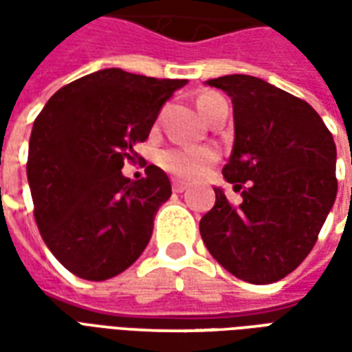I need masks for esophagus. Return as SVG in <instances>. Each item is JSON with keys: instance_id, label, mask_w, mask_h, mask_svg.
Here are the masks:
<instances>
[{"instance_id": "obj_1", "label": "esophagus", "mask_w": 352, "mask_h": 352, "mask_svg": "<svg viewBox=\"0 0 352 352\" xmlns=\"http://www.w3.org/2000/svg\"><path fill=\"white\" fill-rule=\"evenodd\" d=\"M171 186H173V190H175V192H184L186 188H188V184L183 183V181H179V179H173Z\"/></svg>"}]
</instances>
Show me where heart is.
Returning a JSON list of instances; mask_svg holds the SVG:
<instances>
[{
  "instance_id": "b5f03b06",
  "label": "heart",
  "mask_w": 352,
  "mask_h": 352,
  "mask_svg": "<svg viewBox=\"0 0 352 352\" xmlns=\"http://www.w3.org/2000/svg\"><path fill=\"white\" fill-rule=\"evenodd\" d=\"M219 100H222L219 94H201L198 98L199 113L206 116V118H209L214 103ZM217 158H219V153L214 148H211V146L177 145L162 151L158 154V164L166 171L173 173V175L186 179V181H194V179H199L201 175H206L209 168L217 162Z\"/></svg>"
}]
</instances>
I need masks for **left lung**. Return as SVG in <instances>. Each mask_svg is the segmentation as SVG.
<instances>
[{
  "label": "left lung",
  "instance_id": "8db88e82",
  "mask_svg": "<svg viewBox=\"0 0 352 352\" xmlns=\"http://www.w3.org/2000/svg\"><path fill=\"white\" fill-rule=\"evenodd\" d=\"M234 107V148L222 175L241 190L217 201L199 234L219 264L237 279L267 285L302 264L338 194L336 143L307 101L251 75L206 80Z\"/></svg>",
  "mask_w": 352,
  "mask_h": 352
}]
</instances>
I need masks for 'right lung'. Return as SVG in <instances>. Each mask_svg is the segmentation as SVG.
<instances>
[{
  "label": "right lung",
  "instance_id": "obj_1",
  "mask_svg": "<svg viewBox=\"0 0 352 352\" xmlns=\"http://www.w3.org/2000/svg\"><path fill=\"white\" fill-rule=\"evenodd\" d=\"M184 85L109 67L60 88L35 118L26 166L35 221L73 275L111 279L145 251L171 183L156 166L131 181L124 162L135 160L133 145Z\"/></svg>",
  "mask_w": 352,
  "mask_h": 352
}]
</instances>
